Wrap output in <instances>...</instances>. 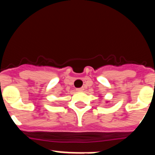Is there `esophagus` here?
<instances>
[{"label":"esophagus","instance_id":"34e87169","mask_svg":"<svg viewBox=\"0 0 155 155\" xmlns=\"http://www.w3.org/2000/svg\"><path fill=\"white\" fill-rule=\"evenodd\" d=\"M76 90H77V91H84V87H78Z\"/></svg>","mask_w":155,"mask_h":155}]
</instances>
